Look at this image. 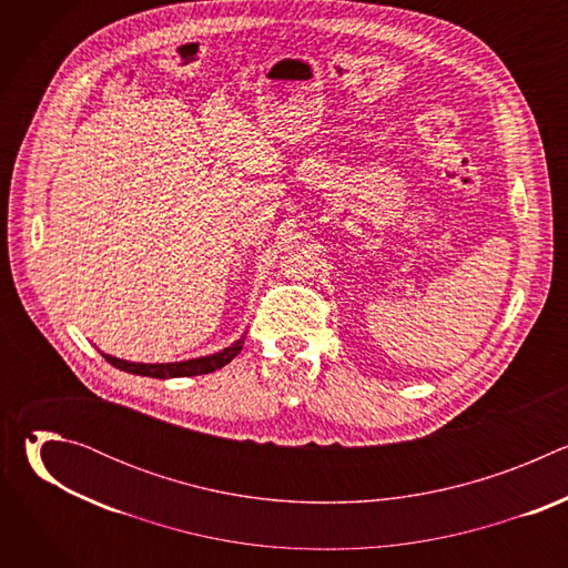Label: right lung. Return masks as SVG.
Returning a JSON list of instances; mask_svg holds the SVG:
<instances>
[{
	"mask_svg": "<svg viewBox=\"0 0 568 568\" xmlns=\"http://www.w3.org/2000/svg\"><path fill=\"white\" fill-rule=\"evenodd\" d=\"M245 335H242L237 342H233L229 348L206 355V357H195V359H186V362H171V364H134V362H125V359H116L112 355L103 357L116 366L119 371L132 373V375H145V377H159V379H169V377H193V375H206L213 373L222 366H226L240 351L242 344H245Z\"/></svg>",
	"mask_w": 568,
	"mask_h": 568,
	"instance_id": "1",
	"label": "right lung"
}]
</instances>
